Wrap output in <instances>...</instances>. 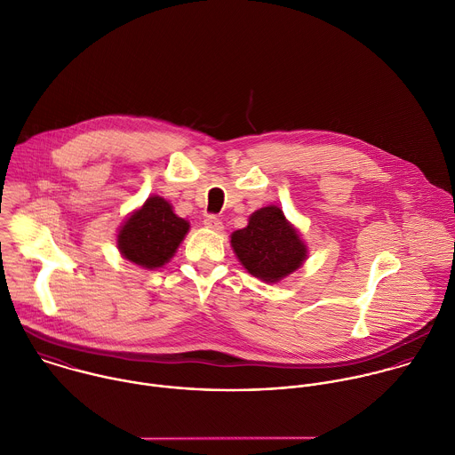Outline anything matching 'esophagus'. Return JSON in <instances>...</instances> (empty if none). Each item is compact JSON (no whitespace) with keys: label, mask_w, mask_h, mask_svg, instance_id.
Instances as JSON below:
<instances>
[{"label":"esophagus","mask_w":455,"mask_h":455,"mask_svg":"<svg viewBox=\"0 0 455 455\" xmlns=\"http://www.w3.org/2000/svg\"><path fill=\"white\" fill-rule=\"evenodd\" d=\"M204 225H205L207 228H211V230H214V232H221V230H223L221 220H220L218 216H212V214L204 220Z\"/></svg>","instance_id":"esophagus-1"}]
</instances>
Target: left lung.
<instances>
[{
  "instance_id": "obj_1",
  "label": "left lung",
  "mask_w": 455,
  "mask_h": 455,
  "mask_svg": "<svg viewBox=\"0 0 455 455\" xmlns=\"http://www.w3.org/2000/svg\"><path fill=\"white\" fill-rule=\"evenodd\" d=\"M230 244L244 269L267 283L289 276L307 259V244L276 205L255 211L248 225L230 235Z\"/></svg>"
}]
</instances>
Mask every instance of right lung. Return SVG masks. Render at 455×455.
<instances>
[{
	"instance_id": "right-lung-1",
	"label": "right lung",
	"mask_w": 455,
	"mask_h": 455,
	"mask_svg": "<svg viewBox=\"0 0 455 455\" xmlns=\"http://www.w3.org/2000/svg\"><path fill=\"white\" fill-rule=\"evenodd\" d=\"M188 230L189 223L173 212L170 202L154 195L124 221L116 244L129 262L157 269L175 255Z\"/></svg>"
}]
</instances>
